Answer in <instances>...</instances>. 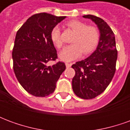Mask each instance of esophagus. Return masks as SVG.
Masks as SVG:
<instances>
[{"instance_id": "34e87169", "label": "esophagus", "mask_w": 130, "mask_h": 130, "mask_svg": "<svg viewBox=\"0 0 130 130\" xmlns=\"http://www.w3.org/2000/svg\"><path fill=\"white\" fill-rule=\"evenodd\" d=\"M65 65H66V68H70L71 66H72V64H71V63H68V62H66V63H65Z\"/></svg>"}]
</instances>
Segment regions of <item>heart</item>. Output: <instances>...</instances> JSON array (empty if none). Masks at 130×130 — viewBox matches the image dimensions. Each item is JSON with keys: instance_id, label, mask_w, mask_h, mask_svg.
Instances as JSON below:
<instances>
[{"instance_id": "heart-1", "label": "heart", "mask_w": 130, "mask_h": 130, "mask_svg": "<svg viewBox=\"0 0 130 130\" xmlns=\"http://www.w3.org/2000/svg\"><path fill=\"white\" fill-rule=\"evenodd\" d=\"M67 26L76 34L72 40V44L67 46L60 52V59L69 62L79 58L82 53L85 55L90 54L98 45L100 34L95 27L87 26V24L79 20H71L67 23ZM51 39L57 48L62 46V40L59 27L52 29Z\"/></svg>"}]
</instances>
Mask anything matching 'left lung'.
<instances>
[{
	"mask_svg": "<svg viewBox=\"0 0 130 130\" xmlns=\"http://www.w3.org/2000/svg\"><path fill=\"white\" fill-rule=\"evenodd\" d=\"M97 25L100 39L95 51L87 58L72 66L75 70L72 89L79 98L93 99L100 95L111 82L116 72L118 52L114 33L102 19L91 14L83 16Z\"/></svg>",
	"mask_w": 130,
	"mask_h": 130,
	"instance_id": "8db88e82",
	"label": "left lung"
}]
</instances>
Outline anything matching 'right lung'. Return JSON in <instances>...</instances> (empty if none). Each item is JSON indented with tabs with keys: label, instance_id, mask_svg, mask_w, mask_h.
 <instances>
[{
	"label": "right lung",
	"instance_id": "obj_1",
	"mask_svg": "<svg viewBox=\"0 0 130 130\" xmlns=\"http://www.w3.org/2000/svg\"><path fill=\"white\" fill-rule=\"evenodd\" d=\"M65 18L47 13L36 14L28 19L17 32L13 69L19 84L32 95L45 97L51 94L65 71L64 62L59 61L53 65L48 62L57 58L51 30Z\"/></svg>",
	"mask_w": 130,
	"mask_h": 130
}]
</instances>
